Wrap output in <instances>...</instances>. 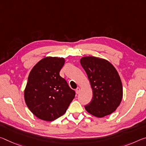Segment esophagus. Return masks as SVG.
I'll use <instances>...</instances> for the list:
<instances>
[{"mask_svg": "<svg viewBox=\"0 0 146 146\" xmlns=\"http://www.w3.org/2000/svg\"><path fill=\"white\" fill-rule=\"evenodd\" d=\"M80 88H78V87L75 90V91H76V93H77V94H79V92H80Z\"/></svg>", "mask_w": 146, "mask_h": 146, "instance_id": "1", "label": "esophagus"}]
</instances>
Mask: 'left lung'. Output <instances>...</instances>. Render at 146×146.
<instances>
[{"label":"left lung","instance_id":"1","mask_svg":"<svg viewBox=\"0 0 146 146\" xmlns=\"http://www.w3.org/2000/svg\"><path fill=\"white\" fill-rule=\"evenodd\" d=\"M80 64L87 74L93 98L85 105L88 112L103 117L114 112L121 103L123 88L118 73L106 60L94 56L83 57Z\"/></svg>","mask_w":146,"mask_h":146}]
</instances>
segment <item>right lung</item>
Wrapping results in <instances>:
<instances>
[{
	"label": "right lung",
	"mask_w": 146,
	"mask_h": 146,
	"mask_svg": "<svg viewBox=\"0 0 146 146\" xmlns=\"http://www.w3.org/2000/svg\"><path fill=\"white\" fill-rule=\"evenodd\" d=\"M63 58L46 57L31 71L25 90V100L33 114L45 121H54L66 113L75 92L60 76Z\"/></svg>",
	"instance_id": "add662e5"
}]
</instances>
